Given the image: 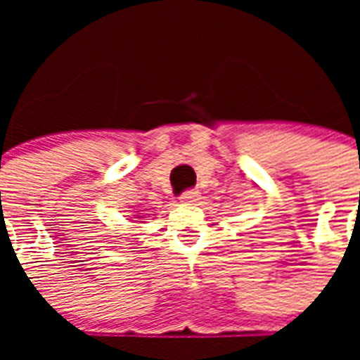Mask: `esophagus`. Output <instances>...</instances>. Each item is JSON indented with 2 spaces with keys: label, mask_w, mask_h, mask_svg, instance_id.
I'll return each instance as SVG.
<instances>
[{
  "label": "esophagus",
  "mask_w": 360,
  "mask_h": 360,
  "mask_svg": "<svg viewBox=\"0 0 360 360\" xmlns=\"http://www.w3.org/2000/svg\"><path fill=\"white\" fill-rule=\"evenodd\" d=\"M198 196H200V192L198 191H186L181 194V200H183L185 203H191V202H196Z\"/></svg>",
  "instance_id": "obj_1"
}]
</instances>
